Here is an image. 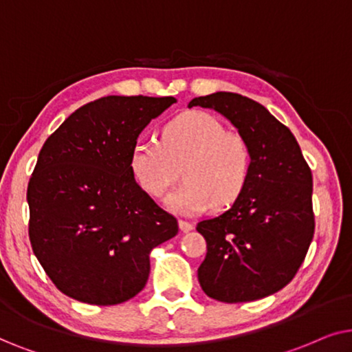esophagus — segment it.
I'll return each mask as SVG.
<instances>
[{"mask_svg":"<svg viewBox=\"0 0 352 352\" xmlns=\"http://www.w3.org/2000/svg\"><path fill=\"white\" fill-rule=\"evenodd\" d=\"M179 227H180V230L185 233L193 230V223H190L188 220H179Z\"/></svg>","mask_w":352,"mask_h":352,"instance_id":"obj_1","label":"esophagus"}]
</instances>
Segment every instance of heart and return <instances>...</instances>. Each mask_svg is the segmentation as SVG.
I'll list each match as a JSON object with an SVG mask.
<instances>
[{
  "label": "heart",
  "instance_id": "1",
  "mask_svg": "<svg viewBox=\"0 0 352 352\" xmlns=\"http://www.w3.org/2000/svg\"><path fill=\"white\" fill-rule=\"evenodd\" d=\"M135 179L148 195L161 198L184 175L186 180L168 196L179 212L230 208L251 177L252 151L248 140L230 132L208 112H185L164 125L161 142L140 138L130 153Z\"/></svg>",
  "mask_w": 352,
  "mask_h": 352
}]
</instances>
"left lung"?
<instances>
[{
	"instance_id": "obj_1",
	"label": "left lung",
	"mask_w": 352,
	"mask_h": 352,
	"mask_svg": "<svg viewBox=\"0 0 352 352\" xmlns=\"http://www.w3.org/2000/svg\"><path fill=\"white\" fill-rule=\"evenodd\" d=\"M193 106L223 114L252 151L251 177L240 198L219 217L196 225L208 245L199 285L215 301H256L287 287L311 246V167L287 125L254 100L217 91L195 98Z\"/></svg>"
}]
</instances>
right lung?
Masks as SVG:
<instances>
[{"label":"right lung","instance_id":"obj_1","mask_svg":"<svg viewBox=\"0 0 352 352\" xmlns=\"http://www.w3.org/2000/svg\"><path fill=\"white\" fill-rule=\"evenodd\" d=\"M175 98L104 96L51 133L27 186L29 238L65 296L114 306L142 292L149 252L179 222L140 188L130 167L138 135Z\"/></svg>","mask_w":352,"mask_h":352}]
</instances>
